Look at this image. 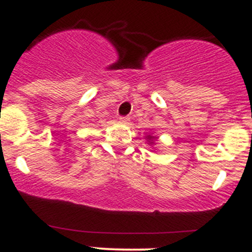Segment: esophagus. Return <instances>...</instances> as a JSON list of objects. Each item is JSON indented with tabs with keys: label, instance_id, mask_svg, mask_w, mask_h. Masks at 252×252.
Masks as SVG:
<instances>
[{
	"label": "esophagus",
	"instance_id": "1",
	"mask_svg": "<svg viewBox=\"0 0 252 252\" xmlns=\"http://www.w3.org/2000/svg\"><path fill=\"white\" fill-rule=\"evenodd\" d=\"M129 121H130V118H128V117H121V118H119V122L123 124H128Z\"/></svg>",
	"mask_w": 252,
	"mask_h": 252
}]
</instances>
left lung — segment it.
I'll return each mask as SVG.
<instances>
[{
    "instance_id": "obj_1",
    "label": "left lung",
    "mask_w": 252,
    "mask_h": 252,
    "mask_svg": "<svg viewBox=\"0 0 252 252\" xmlns=\"http://www.w3.org/2000/svg\"><path fill=\"white\" fill-rule=\"evenodd\" d=\"M145 138H146V141H148L149 145L154 146V145H155V140H156V139H158V136L151 135V134H149V135H146Z\"/></svg>"
}]
</instances>
